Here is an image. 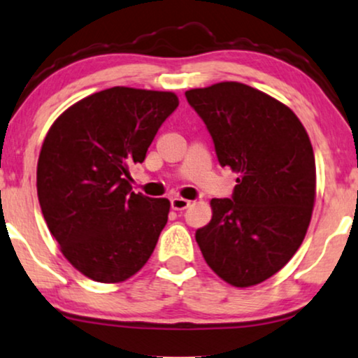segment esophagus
<instances>
[{"mask_svg": "<svg viewBox=\"0 0 358 358\" xmlns=\"http://www.w3.org/2000/svg\"><path fill=\"white\" fill-rule=\"evenodd\" d=\"M189 206H190V201H187V199H182V197L171 199V207H173L174 210H185Z\"/></svg>", "mask_w": 358, "mask_h": 358, "instance_id": "34e87169", "label": "esophagus"}]
</instances>
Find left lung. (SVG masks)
Segmentation results:
<instances>
[{
  "instance_id": "8db88e82",
  "label": "left lung",
  "mask_w": 358,
  "mask_h": 358,
  "mask_svg": "<svg viewBox=\"0 0 358 358\" xmlns=\"http://www.w3.org/2000/svg\"><path fill=\"white\" fill-rule=\"evenodd\" d=\"M212 134L222 166L238 174L231 199H212L196 231L217 276L235 287L263 282L298 252L313 217L315 161L289 106L240 82L185 92Z\"/></svg>"
}]
</instances>
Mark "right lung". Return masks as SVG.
Here are the masks:
<instances>
[{
  "label": "right lung",
  "instance_id": "right-lung-1",
  "mask_svg": "<svg viewBox=\"0 0 358 358\" xmlns=\"http://www.w3.org/2000/svg\"><path fill=\"white\" fill-rule=\"evenodd\" d=\"M173 92L111 87L64 111L37 161V197L60 252L83 276L122 282L141 270L168 224L171 202L131 192Z\"/></svg>",
  "mask_w": 358,
  "mask_h": 358
}]
</instances>
